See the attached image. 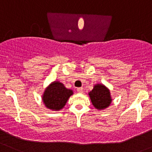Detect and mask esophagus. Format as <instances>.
I'll return each mask as SVG.
<instances>
[{
    "label": "esophagus",
    "mask_w": 152,
    "mask_h": 152,
    "mask_svg": "<svg viewBox=\"0 0 152 152\" xmlns=\"http://www.w3.org/2000/svg\"><path fill=\"white\" fill-rule=\"evenodd\" d=\"M77 91L79 92V93H83V87H78L77 88Z\"/></svg>",
    "instance_id": "esophagus-1"
}]
</instances>
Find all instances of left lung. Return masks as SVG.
<instances>
[{
	"instance_id": "left-lung-1",
	"label": "left lung",
	"mask_w": 152,
	"mask_h": 152,
	"mask_svg": "<svg viewBox=\"0 0 152 152\" xmlns=\"http://www.w3.org/2000/svg\"><path fill=\"white\" fill-rule=\"evenodd\" d=\"M93 105L98 110H102L111 103L110 93L108 89L102 85H95L94 88L89 93Z\"/></svg>"
}]
</instances>
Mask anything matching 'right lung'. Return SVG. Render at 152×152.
I'll list each match as a JSON object with an SVG mask.
<instances>
[{
  "instance_id": "right-lung-1",
  "label": "right lung",
  "mask_w": 152,
  "mask_h": 152,
  "mask_svg": "<svg viewBox=\"0 0 152 152\" xmlns=\"http://www.w3.org/2000/svg\"><path fill=\"white\" fill-rule=\"evenodd\" d=\"M73 91L67 89L63 84L54 82L45 90L43 95V102L48 108L59 110L63 108Z\"/></svg>"
}]
</instances>
